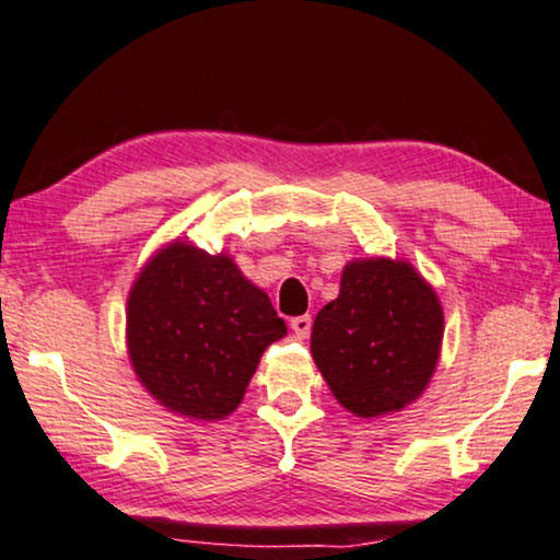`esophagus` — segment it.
<instances>
[{
    "mask_svg": "<svg viewBox=\"0 0 560 560\" xmlns=\"http://www.w3.org/2000/svg\"><path fill=\"white\" fill-rule=\"evenodd\" d=\"M291 330L295 332V338H299V340H306L308 332H312V317H308V314L293 317L291 319Z\"/></svg>",
    "mask_w": 560,
    "mask_h": 560,
    "instance_id": "34e87169",
    "label": "esophagus"
}]
</instances>
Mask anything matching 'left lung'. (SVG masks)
<instances>
[{"label":"left lung","mask_w":560,"mask_h":560,"mask_svg":"<svg viewBox=\"0 0 560 560\" xmlns=\"http://www.w3.org/2000/svg\"><path fill=\"white\" fill-rule=\"evenodd\" d=\"M443 343V306L409 261L346 265L338 299L319 308L312 357L338 404L372 419L424 393Z\"/></svg>","instance_id":"left-lung-1"}]
</instances>
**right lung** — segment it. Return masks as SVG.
I'll return each mask as SVG.
<instances>
[{
	"label": "right lung",
	"mask_w": 560,
	"mask_h": 560,
	"mask_svg": "<svg viewBox=\"0 0 560 560\" xmlns=\"http://www.w3.org/2000/svg\"><path fill=\"white\" fill-rule=\"evenodd\" d=\"M288 332L267 293L228 254L173 241L128 295V353L141 385L188 419L238 409L269 343Z\"/></svg>",
	"instance_id": "obj_1"
}]
</instances>
